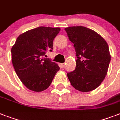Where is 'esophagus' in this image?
Here are the masks:
<instances>
[{"label": "esophagus", "mask_w": 120, "mask_h": 120, "mask_svg": "<svg viewBox=\"0 0 120 120\" xmlns=\"http://www.w3.org/2000/svg\"><path fill=\"white\" fill-rule=\"evenodd\" d=\"M65 64H60V67H61L62 68L65 67Z\"/></svg>", "instance_id": "esophagus-1"}]
</instances>
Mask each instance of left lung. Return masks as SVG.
Listing matches in <instances>:
<instances>
[{
  "label": "left lung",
  "mask_w": 120,
  "mask_h": 120,
  "mask_svg": "<svg viewBox=\"0 0 120 120\" xmlns=\"http://www.w3.org/2000/svg\"><path fill=\"white\" fill-rule=\"evenodd\" d=\"M76 51V68L67 73L75 89L88 92L96 89L106 77L111 60L106 40L91 29L82 26L65 29Z\"/></svg>",
  "instance_id": "8db88e82"
}]
</instances>
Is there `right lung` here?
<instances>
[{"label":"right lung","mask_w":120,"mask_h":120,"mask_svg":"<svg viewBox=\"0 0 120 120\" xmlns=\"http://www.w3.org/2000/svg\"><path fill=\"white\" fill-rule=\"evenodd\" d=\"M60 28L39 27L18 37L12 46V61L18 77L32 91L40 92L49 88L60 68L49 58H43Z\"/></svg>","instance_id":"add662e5"}]
</instances>
